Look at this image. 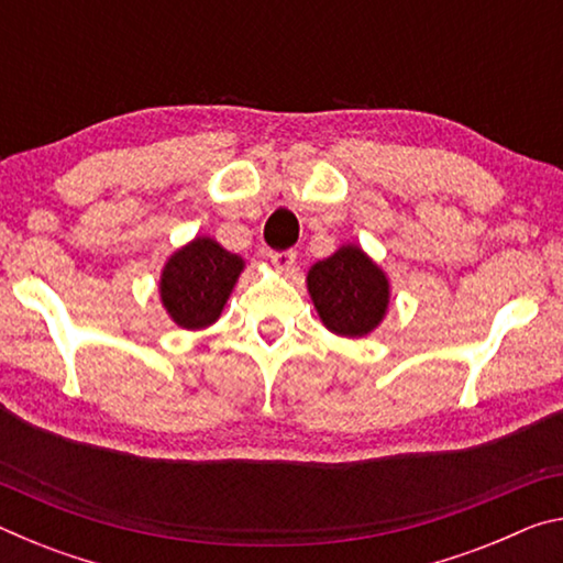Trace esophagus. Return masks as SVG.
I'll return each instance as SVG.
<instances>
[{
  "mask_svg": "<svg viewBox=\"0 0 563 563\" xmlns=\"http://www.w3.org/2000/svg\"><path fill=\"white\" fill-rule=\"evenodd\" d=\"M295 251H273L271 253V263L275 265V268L283 271V273H292L295 271Z\"/></svg>",
  "mask_w": 563,
  "mask_h": 563,
  "instance_id": "obj_1",
  "label": "esophagus"
}]
</instances>
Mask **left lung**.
Segmentation results:
<instances>
[{
  "instance_id": "left-lung-1",
  "label": "left lung",
  "mask_w": 563,
  "mask_h": 563,
  "mask_svg": "<svg viewBox=\"0 0 563 563\" xmlns=\"http://www.w3.org/2000/svg\"><path fill=\"white\" fill-rule=\"evenodd\" d=\"M308 290L328 330L342 338L367 335L383 320L389 298L383 271L352 245L312 265Z\"/></svg>"
}]
</instances>
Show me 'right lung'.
Returning <instances> with one entry per match:
<instances>
[{
  "label": "right lung",
  "instance_id": "obj_1",
  "mask_svg": "<svg viewBox=\"0 0 563 563\" xmlns=\"http://www.w3.org/2000/svg\"><path fill=\"white\" fill-rule=\"evenodd\" d=\"M243 261L211 238H196L166 263L161 300L180 328H206L221 316Z\"/></svg>",
  "mask_w": 563,
  "mask_h": 563
}]
</instances>
